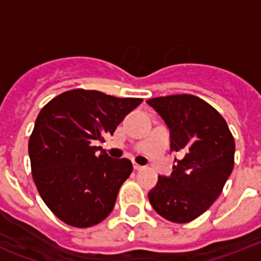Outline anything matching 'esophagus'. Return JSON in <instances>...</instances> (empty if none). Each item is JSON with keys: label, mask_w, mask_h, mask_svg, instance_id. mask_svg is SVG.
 Here are the masks:
<instances>
[{"label": "esophagus", "mask_w": 261, "mask_h": 261, "mask_svg": "<svg viewBox=\"0 0 261 261\" xmlns=\"http://www.w3.org/2000/svg\"><path fill=\"white\" fill-rule=\"evenodd\" d=\"M143 168H145V167H142V165H139V164L134 163V169H135V171H142Z\"/></svg>", "instance_id": "1"}]
</instances>
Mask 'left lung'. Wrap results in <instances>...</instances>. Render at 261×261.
<instances>
[{
  "label": "left lung",
  "instance_id": "8db88e82",
  "mask_svg": "<svg viewBox=\"0 0 261 261\" xmlns=\"http://www.w3.org/2000/svg\"><path fill=\"white\" fill-rule=\"evenodd\" d=\"M171 133L178 151L171 176H159L149 200L168 221L186 223L215 202L234 167V138L225 119L204 100L173 94L147 100Z\"/></svg>",
  "mask_w": 261,
  "mask_h": 261
}]
</instances>
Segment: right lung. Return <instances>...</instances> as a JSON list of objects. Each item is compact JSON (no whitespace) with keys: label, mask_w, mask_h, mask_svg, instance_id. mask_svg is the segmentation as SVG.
<instances>
[{"label":"right lung","mask_w":261,"mask_h":261,"mask_svg":"<svg viewBox=\"0 0 261 261\" xmlns=\"http://www.w3.org/2000/svg\"><path fill=\"white\" fill-rule=\"evenodd\" d=\"M142 98H120L73 89L39 112L28 143L32 177L47 207L67 225L89 227L106 219L119 188L133 172L127 159H111L101 146Z\"/></svg>","instance_id":"add662e5"}]
</instances>
